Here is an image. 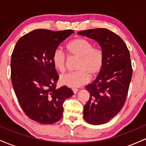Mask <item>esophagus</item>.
I'll use <instances>...</instances> for the list:
<instances>
[{"label":"esophagus","instance_id":"1","mask_svg":"<svg viewBox=\"0 0 146 146\" xmlns=\"http://www.w3.org/2000/svg\"><path fill=\"white\" fill-rule=\"evenodd\" d=\"M78 90L77 89V88H73V92L74 94H76V93H78Z\"/></svg>","mask_w":146,"mask_h":146}]
</instances>
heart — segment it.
<instances>
[{
	"label": "heart",
	"instance_id": "heart-1",
	"mask_svg": "<svg viewBox=\"0 0 146 146\" xmlns=\"http://www.w3.org/2000/svg\"><path fill=\"white\" fill-rule=\"evenodd\" d=\"M68 53L72 57L78 58L76 73L64 75L60 82L70 88H78L86 84L90 77H95L101 71L104 55L101 48L93 47L90 41L84 38H77L67 44ZM54 67L63 73L66 69V57L64 51L57 48L52 57Z\"/></svg>",
	"mask_w": 146,
	"mask_h": 146
}]
</instances>
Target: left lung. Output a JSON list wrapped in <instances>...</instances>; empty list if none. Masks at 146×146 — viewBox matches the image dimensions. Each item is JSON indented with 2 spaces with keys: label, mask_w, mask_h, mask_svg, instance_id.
<instances>
[{
  "label": "left lung",
  "mask_w": 146,
  "mask_h": 146,
  "mask_svg": "<svg viewBox=\"0 0 146 146\" xmlns=\"http://www.w3.org/2000/svg\"><path fill=\"white\" fill-rule=\"evenodd\" d=\"M78 34L98 42L104 55L97 78L85 87L90 98L83 115L90 124H104L116 116L125 104L132 75L130 53L123 40L108 29L84 30Z\"/></svg>",
  "instance_id": "obj_1"
}]
</instances>
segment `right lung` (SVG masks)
Returning a JSON list of instances; mask_svg holds the SVG:
<instances>
[{
    "label": "right lung",
    "mask_w": 146,
    "mask_h": 146,
    "mask_svg": "<svg viewBox=\"0 0 146 146\" xmlns=\"http://www.w3.org/2000/svg\"><path fill=\"white\" fill-rule=\"evenodd\" d=\"M73 30L36 29L21 37L11 59V79L22 109L31 119L52 124L62 117L63 103L73 92L64 86L56 88L59 79L52 61L54 51Z\"/></svg>",
    "instance_id": "obj_1"
}]
</instances>
